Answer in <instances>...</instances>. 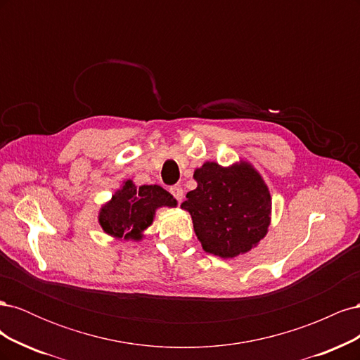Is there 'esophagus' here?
Listing matches in <instances>:
<instances>
[{"instance_id": "34e87169", "label": "esophagus", "mask_w": 360, "mask_h": 360, "mask_svg": "<svg viewBox=\"0 0 360 360\" xmlns=\"http://www.w3.org/2000/svg\"><path fill=\"white\" fill-rule=\"evenodd\" d=\"M169 192L172 193V197L176 198L179 202L183 200V188L180 186V184H174V186L169 188Z\"/></svg>"}]
</instances>
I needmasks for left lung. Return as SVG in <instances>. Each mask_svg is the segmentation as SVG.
<instances>
[{
  "instance_id": "1",
  "label": "left lung",
  "mask_w": 360,
  "mask_h": 360,
  "mask_svg": "<svg viewBox=\"0 0 360 360\" xmlns=\"http://www.w3.org/2000/svg\"><path fill=\"white\" fill-rule=\"evenodd\" d=\"M197 189L181 204L205 252L233 258L258 245L270 221V193L252 167L207 162L195 171Z\"/></svg>"
}]
</instances>
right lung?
<instances>
[{
	"mask_svg": "<svg viewBox=\"0 0 360 360\" xmlns=\"http://www.w3.org/2000/svg\"><path fill=\"white\" fill-rule=\"evenodd\" d=\"M176 204L172 195L158 184L136 188L129 180L123 189L115 192L111 202L102 207L99 222L110 236L141 238V231L153 222L158 207H174Z\"/></svg>",
	"mask_w": 360,
	"mask_h": 360,
	"instance_id": "right-lung-1",
	"label": "right lung"
}]
</instances>
